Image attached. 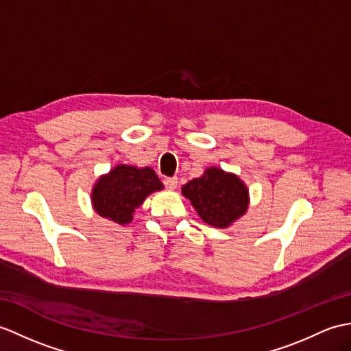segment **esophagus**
Segmentation results:
<instances>
[{
  "instance_id": "1",
  "label": "esophagus",
  "mask_w": 351,
  "mask_h": 351,
  "mask_svg": "<svg viewBox=\"0 0 351 351\" xmlns=\"http://www.w3.org/2000/svg\"><path fill=\"white\" fill-rule=\"evenodd\" d=\"M162 184H165L169 190H175L178 186V178L176 176H167L162 179Z\"/></svg>"
}]
</instances>
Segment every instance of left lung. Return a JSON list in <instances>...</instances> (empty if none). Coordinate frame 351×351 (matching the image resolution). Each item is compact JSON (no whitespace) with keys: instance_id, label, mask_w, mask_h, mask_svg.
<instances>
[{"instance_id":"1","label":"left lung","mask_w":351,"mask_h":351,"mask_svg":"<svg viewBox=\"0 0 351 351\" xmlns=\"http://www.w3.org/2000/svg\"><path fill=\"white\" fill-rule=\"evenodd\" d=\"M182 194L205 223L227 227L245 214L248 190L238 176L210 167L200 178H194L182 186Z\"/></svg>"}]
</instances>
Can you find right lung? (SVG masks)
I'll use <instances>...</instances> for the list:
<instances>
[{
    "label": "right lung",
    "mask_w": 351,
    "mask_h": 351,
    "mask_svg": "<svg viewBox=\"0 0 351 351\" xmlns=\"http://www.w3.org/2000/svg\"><path fill=\"white\" fill-rule=\"evenodd\" d=\"M161 189L162 184L151 167L137 169L121 165L95 184L93 205L99 215L118 224H127L146 195Z\"/></svg>",
    "instance_id": "1"
}]
</instances>
